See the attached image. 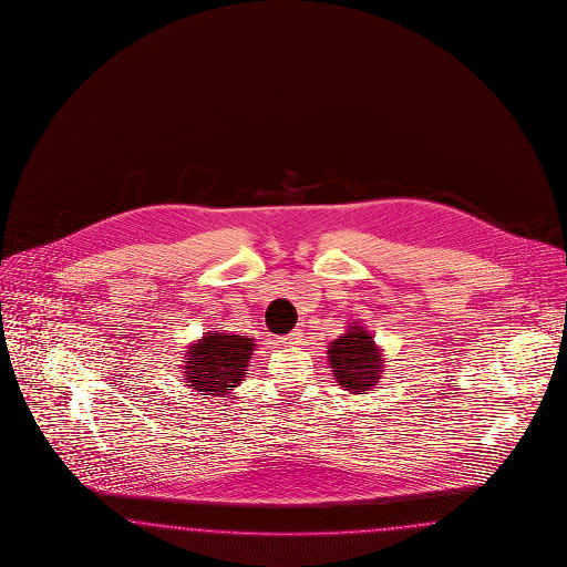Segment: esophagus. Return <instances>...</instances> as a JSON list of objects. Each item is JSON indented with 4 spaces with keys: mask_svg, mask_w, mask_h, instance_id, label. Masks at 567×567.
<instances>
[{
    "mask_svg": "<svg viewBox=\"0 0 567 567\" xmlns=\"http://www.w3.org/2000/svg\"><path fill=\"white\" fill-rule=\"evenodd\" d=\"M299 339H301V330L299 328H295L292 332H289L285 339H282V343L285 344H295L299 343Z\"/></svg>",
    "mask_w": 567,
    "mask_h": 567,
    "instance_id": "esophagus-1",
    "label": "esophagus"
}]
</instances>
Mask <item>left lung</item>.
<instances>
[{
  "label": "left lung",
  "instance_id": "8db88e82",
  "mask_svg": "<svg viewBox=\"0 0 567 567\" xmlns=\"http://www.w3.org/2000/svg\"><path fill=\"white\" fill-rule=\"evenodd\" d=\"M328 360L337 382L353 395H363L377 384L384 363L374 337L363 327H349L343 337L328 344Z\"/></svg>",
  "mask_w": 567,
  "mask_h": 567
}]
</instances>
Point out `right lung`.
Listing matches in <instances>:
<instances>
[{"mask_svg":"<svg viewBox=\"0 0 567 567\" xmlns=\"http://www.w3.org/2000/svg\"><path fill=\"white\" fill-rule=\"evenodd\" d=\"M254 347V339L212 330L204 339L190 344L185 380L202 395L230 393L247 374Z\"/></svg>","mask_w":567,"mask_h":567,"instance_id":"right-lung-1","label":"right lung"}]
</instances>
